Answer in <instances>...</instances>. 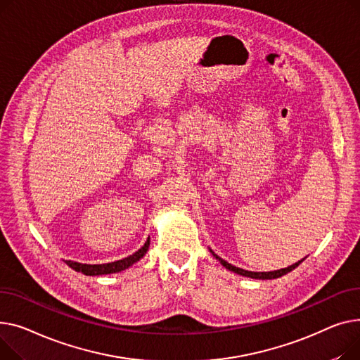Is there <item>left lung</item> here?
<instances>
[{"mask_svg": "<svg viewBox=\"0 0 360 360\" xmlns=\"http://www.w3.org/2000/svg\"><path fill=\"white\" fill-rule=\"evenodd\" d=\"M210 252H212V256H214L225 269H228V270H231V271H234V273H237V274H241V276L251 278V279H278V278L283 276V274L292 271L295 267H298V266L304 262V259H302V260H300L298 263H295V264H292V266H289V267H285V269H281V270H273V271H248V270L236 267V266L229 264L228 262L222 260L218 255H215V252H214L212 250H210Z\"/></svg>", "mask_w": 360, "mask_h": 360, "instance_id": "left-lung-1", "label": "left lung"}]
</instances>
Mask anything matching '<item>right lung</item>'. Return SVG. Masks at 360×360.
Masks as SVG:
<instances>
[{
  "instance_id": "add662e5",
  "label": "right lung",
  "mask_w": 360,
  "mask_h": 360,
  "mask_svg": "<svg viewBox=\"0 0 360 360\" xmlns=\"http://www.w3.org/2000/svg\"><path fill=\"white\" fill-rule=\"evenodd\" d=\"M148 247H150V237H148L146 243L136 252H134L132 256H128V257H124L117 262L104 263V264H82V263L65 260V263L75 271H81L82 274H87V276H100V274H110V273H117V271L128 269L129 266L139 262L145 256V252L148 251Z\"/></svg>"
}]
</instances>
